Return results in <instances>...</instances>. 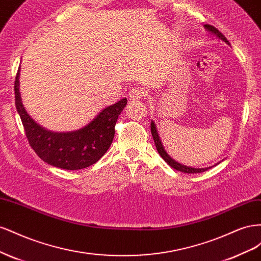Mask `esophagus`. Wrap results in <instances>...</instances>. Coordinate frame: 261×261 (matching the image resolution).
Returning a JSON list of instances; mask_svg holds the SVG:
<instances>
[{
  "instance_id": "34e87169",
  "label": "esophagus",
  "mask_w": 261,
  "mask_h": 261,
  "mask_svg": "<svg viewBox=\"0 0 261 261\" xmlns=\"http://www.w3.org/2000/svg\"><path fill=\"white\" fill-rule=\"evenodd\" d=\"M147 96L146 91L143 88H139V87H134L128 92V98L130 100H139L144 99Z\"/></svg>"
}]
</instances>
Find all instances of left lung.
Here are the masks:
<instances>
[{
    "instance_id": "1",
    "label": "left lung",
    "mask_w": 261,
    "mask_h": 261,
    "mask_svg": "<svg viewBox=\"0 0 261 261\" xmlns=\"http://www.w3.org/2000/svg\"><path fill=\"white\" fill-rule=\"evenodd\" d=\"M203 27H204V29H206V30L208 31V33H209L210 35L216 36V37H218L219 39H221V40H222V41H224L225 43L230 44V42H228V41L226 40V38H225L222 34H221L217 28H215V27L211 26V25H203ZM150 127H151V134H152V137H153V140H154V145H155V147H156L158 152H159V154L162 156V159H163L165 162H167L171 168L175 169V170H177V171H179V172L188 173V174H195V173H201V172H204V171H208L209 169H211V168H213V167H216L217 164L220 163V162H218V163H216L215 165H212V167H208V168H192V167H187V165H184V164H181V163H178L177 161H175L174 159H173V158H171V156L168 154L167 151H165V149H164V147H163V145H162V141H161V139H160L159 134H158L156 126H155V124H154L153 121H151V125H150Z\"/></svg>"
}]
</instances>
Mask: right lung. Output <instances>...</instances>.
Instances as JSON below:
<instances>
[{"label": "right lung", "mask_w": 261, "mask_h": 261, "mask_svg": "<svg viewBox=\"0 0 261 261\" xmlns=\"http://www.w3.org/2000/svg\"><path fill=\"white\" fill-rule=\"evenodd\" d=\"M18 69L15 80V105L29 145L41 160L55 168L81 170L96 163L112 144L114 127L127 99L123 98L114 105L101 110L92 121L84 127L72 132H52L39 125L22 105L19 91Z\"/></svg>", "instance_id": "add662e5"}]
</instances>
